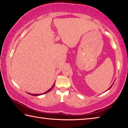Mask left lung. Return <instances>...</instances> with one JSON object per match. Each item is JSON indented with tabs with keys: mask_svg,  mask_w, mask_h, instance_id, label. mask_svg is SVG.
<instances>
[{
	"mask_svg": "<svg viewBox=\"0 0 128 128\" xmlns=\"http://www.w3.org/2000/svg\"><path fill=\"white\" fill-rule=\"evenodd\" d=\"M114 85V84H112V85ZM112 86H111V87H110V88H108V90H109V89H110V88H111V87H112Z\"/></svg>",
	"mask_w": 128,
	"mask_h": 128,
	"instance_id": "8db88e82",
	"label": "left lung"
}]
</instances>
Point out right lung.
<instances>
[{"label":"right lung","mask_w":128,"mask_h":128,"mask_svg":"<svg viewBox=\"0 0 128 128\" xmlns=\"http://www.w3.org/2000/svg\"><path fill=\"white\" fill-rule=\"evenodd\" d=\"M54 85H55V84H54L53 85V86H52L51 87V88H50V89L48 90H47V92H44V93H43V94H30V93H28V94H30V95H33V96H39V95H42V94H46V93H47V92H50L51 91V90L52 89V88H53V87L54 86Z\"/></svg>","instance_id":"1"}]
</instances>
